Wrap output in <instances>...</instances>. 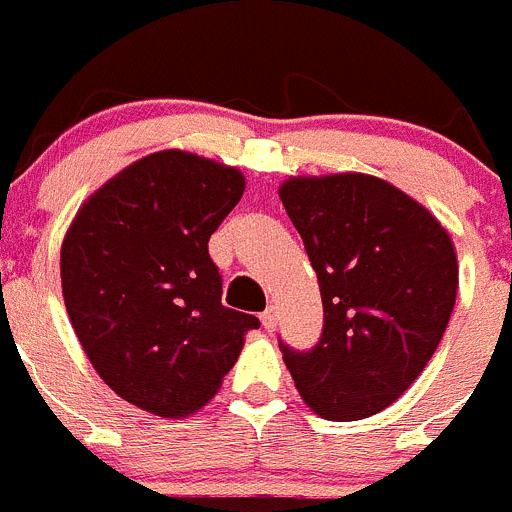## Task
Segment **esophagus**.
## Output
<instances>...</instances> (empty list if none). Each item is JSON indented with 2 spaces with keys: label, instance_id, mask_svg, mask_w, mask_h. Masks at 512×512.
Listing matches in <instances>:
<instances>
[{
  "label": "esophagus",
  "instance_id": "esophagus-1",
  "mask_svg": "<svg viewBox=\"0 0 512 512\" xmlns=\"http://www.w3.org/2000/svg\"><path fill=\"white\" fill-rule=\"evenodd\" d=\"M260 318H262V326H265V331H275V326H278V313H275V308H267Z\"/></svg>",
  "mask_w": 512,
  "mask_h": 512
}]
</instances>
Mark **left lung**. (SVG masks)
Returning a JSON list of instances; mask_svg holds the SVG:
<instances>
[{"label":"left lung","instance_id":"left-lung-1","mask_svg":"<svg viewBox=\"0 0 512 512\" xmlns=\"http://www.w3.org/2000/svg\"><path fill=\"white\" fill-rule=\"evenodd\" d=\"M323 298L321 341L285 346L303 401L333 422L394 404L437 351L457 298L450 234L369 174L290 176L280 186Z\"/></svg>","mask_w":512,"mask_h":512}]
</instances>
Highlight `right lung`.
<instances>
[{"label":"right lung","mask_w":512,"mask_h":512,"mask_svg":"<svg viewBox=\"0 0 512 512\" xmlns=\"http://www.w3.org/2000/svg\"><path fill=\"white\" fill-rule=\"evenodd\" d=\"M245 176L189 151H156L105 181L60 250L62 298L85 356L133 407L179 419L202 409L260 328L222 305L209 237Z\"/></svg>","instance_id":"add662e5"}]
</instances>
